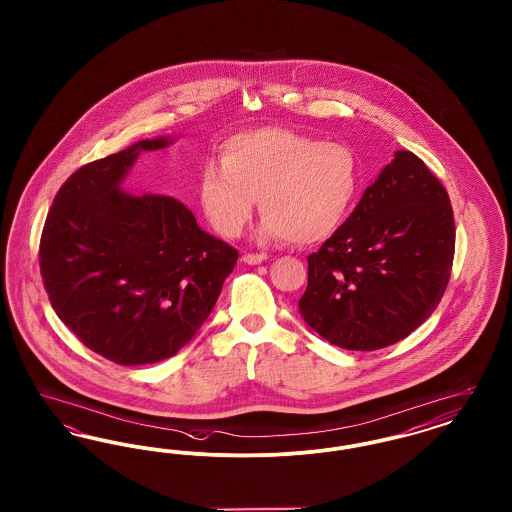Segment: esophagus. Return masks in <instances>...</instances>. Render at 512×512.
<instances>
[{"mask_svg": "<svg viewBox=\"0 0 512 512\" xmlns=\"http://www.w3.org/2000/svg\"><path fill=\"white\" fill-rule=\"evenodd\" d=\"M242 259L247 265H261L267 261V253H245Z\"/></svg>", "mask_w": 512, "mask_h": 512, "instance_id": "34e87169", "label": "esophagus"}]
</instances>
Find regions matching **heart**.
Listing matches in <instances>:
<instances>
[{"label":"heart","mask_w":512,"mask_h":512,"mask_svg":"<svg viewBox=\"0 0 512 512\" xmlns=\"http://www.w3.org/2000/svg\"><path fill=\"white\" fill-rule=\"evenodd\" d=\"M359 180V159L347 144L263 126L224 142L220 165L209 163L199 174L197 195L222 236L242 234L259 197L261 240L309 245L340 228Z\"/></svg>","instance_id":"1"}]
</instances>
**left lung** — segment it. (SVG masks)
Returning <instances> with one entry per match:
<instances>
[{"mask_svg":"<svg viewBox=\"0 0 512 512\" xmlns=\"http://www.w3.org/2000/svg\"><path fill=\"white\" fill-rule=\"evenodd\" d=\"M453 253L449 195L414 153L399 149L353 213L307 257L299 313L341 349L388 347L436 311Z\"/></svg>","mask_w":512,"mask_h":512,"instance_id":"left-lung-1","label":"left lung"}]
</instances>
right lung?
I'll list each match as a JSON object with an SVG mask.
<instances>
[{
  "label": "right lung",
  "instance_id": "1",
  "mask_svg": "<svg viewBox=\"0 0 512 512\" xmlns=\"http://www.w3.org/2000/svg\"><path fill=\"white\" fill-rule=\"evenodd\" d=\"M157 136L74 172L49 209L40 272L57 317L101 357L124 366L176 355L211 315L238 251L199 228L169 195L122 188Z\"/></svg>",
  "mask_w": 512,
  "mask_h": 512
}]
</instances>
